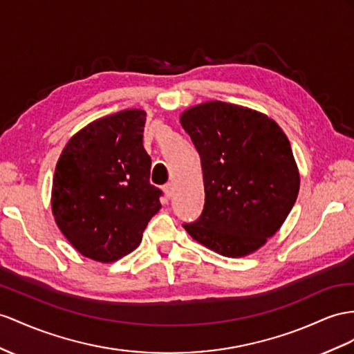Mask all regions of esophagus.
<instances>
[{"label":"esophagus","mask_w":354,"mask_h":354,"mask_svg":"<svg viewBox=\"0 0 354 354\" xmlns=\"http://www.w3.org/2000/svg\"><path fill=\"white\" fill-rule=\"evenodd\" d=\"M162 192H165V196H166L167 198H170L171 196H174V185H171L170 183L166 184L165 187H162Z\"/></svg>","instance_id":"esophagus-1"}]
</instances>
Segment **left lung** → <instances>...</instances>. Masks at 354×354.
Masks as SVG:
<instances>
[{"label": "left lung", "instance_id": "1", "mask_svg": "<svg viewBox=\"0 0 354 354\" xmlns=\"http://www.w3.org/2000/svg\"><path fill=\"white\" fill-rule=\"evenodd\" d=\"M180 125L201 156L205 206L189 236L225 257L263 247L297 198L299 170L279 125L252 109L206 102L187 109Z\"/></svg>", "mask_w": 354, "mask_h": 354}]
</instances>
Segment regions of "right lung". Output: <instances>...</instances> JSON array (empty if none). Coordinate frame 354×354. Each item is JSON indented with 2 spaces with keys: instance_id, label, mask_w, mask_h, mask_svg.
I'll return each instance as SVG.
<instances>
[{
  "instance_id": "add662e5",
  "label": "right lung",
  "mask_w": 354,
  "mask_h": 354,
  "mask_svg": "<svg viewBox=\"0 0 354 354\" xmlns=\"http://www.w3.org/2000/svg\"><path fill=\"white\" fill-rule=\"evenodd\" d=\"M147 112L127 109L77 131L62 149L52 185L55 223L80 254L112 263L142 242L160 207L143 148Z\"/></svg>"
}]
</instances>
